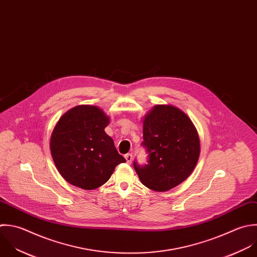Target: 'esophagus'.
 I'll use <instances>...</instances> for the list:
<instances>
[{
  "label": "esophagus",
  "mask_w": 257,
  "mask_h": 257,
  "mask_svg": "<svg viewBox=\"0 0 257 257\" xmlns=\"http://www.w3.org/2000/svg\"><path fill=\"white\" fill-rule=\"evenodd\" d=\"M125 159H126L127 163H131V161H132V159H133V156H132V154H130V153L126 154V155H125Z\"/></svg>",
  "instance_id": "1"
}]
</instances>
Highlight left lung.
Instances as JSON below:
<instances>
[{"label":"left lung","mask_w":257,"mask_h":257,"mask_svg":"<svg viewBox=\"0 0 257 257\" xmlns=\"http://www.w3.org/2000/svg\"><path fill=\"white\" fill-rule=\"evenodd\" d=\"M148 153L145 164L133 162L140 181L149 189L167 191L191 174L200 154L197 131L181 110L157 105L143 121V142Z\"/></svg>","instance_id":"obj_1"}]
</instances>
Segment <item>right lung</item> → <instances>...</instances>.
<instances>
[{
  "label": "right lung",
  "mask_w": 257,
  "mask_h": 257,
  "mask_svg": "<svg viewBox=\"0 0 257 257\" xmlns=\"http://www.w3.org/2000/svg\"><path fill=\"white\" fill-rule=\"evenodd\" d=\"M109 118L96 106L82 105L65 113L51 137L53 160L63 178L93 190L105 184L115 167L126 162L104 131Z\"/></svg>",
  "instance_id": "1"
}]
</instances>
